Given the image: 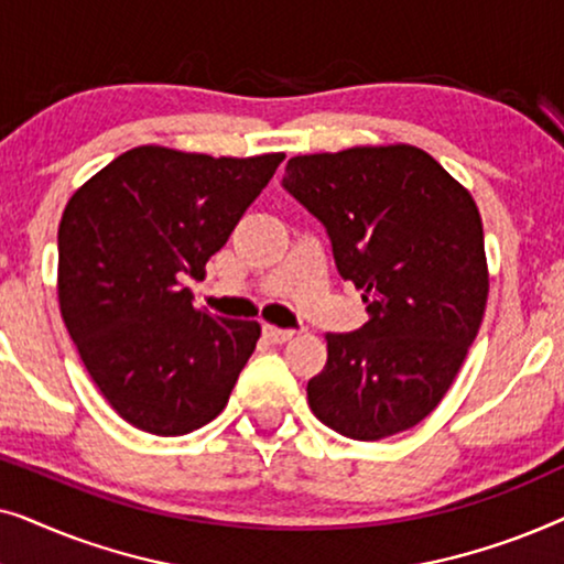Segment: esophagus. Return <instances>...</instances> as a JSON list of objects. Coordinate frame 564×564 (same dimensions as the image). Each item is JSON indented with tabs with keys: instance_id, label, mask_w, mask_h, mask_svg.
Wrapping results in <instances>:
<instances>
[{
	"instance_id": "34e87169",
	"label": "esophagus",
	"mask_w": 564,
	"mask_h": 564,
	"mask_svg": "<svg viewBox=\"0 0 564 564\" xmlns=\"http://www.w3.org/2000/svg\"><path fill=\"white\" fill-rule=\"evenodd\" d=\"M261 334H264L269 344H288L290 338L295 336V330H292V328H276V326H269V323H264V326H261Z\"/></svg>"
}]
</instances>
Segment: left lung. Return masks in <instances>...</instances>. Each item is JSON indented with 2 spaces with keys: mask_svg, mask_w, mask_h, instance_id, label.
Listing matches in <instances>:
<instances>
[{
  "mask_svg": "<svg viewBox=\"0 0 564 564\" xmlns=\"http://www.w3.org/2000/svg\"><path fill=\"white\" fill-rule=\"evenodd\" d=\"M282 187L326 228L338 274L369 321L328 334L307 382L313 413L359 442L413 429L438 405L482 323V223L469 192L426 151L380 145L295 156Z\"/></svg>",
  "mask_w": 564,
  "mask_h": 564,
  "instance_id": "1",
  "label": "left lung"
}]
</instances>
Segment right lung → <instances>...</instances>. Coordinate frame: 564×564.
<instances>
[{
  "label": "right lung",
  "mask_w": 564,
  "mask_h": 564,
  "mask_svg": "<svg viewBox=\"0 0 564 564\" xmlns=\"http://www.w3.org/2000/svg\"><path fill=\"white\" fill-rule=\"evenodd\" d=\"M282 159L141 145L68 199L58 226L61 315L91 380L130 426L182 436L226 408L261 328L195 307L182 280L205 274Z\"/></svg>",
  "instance_id": "add662e5"
}]
</instances>
